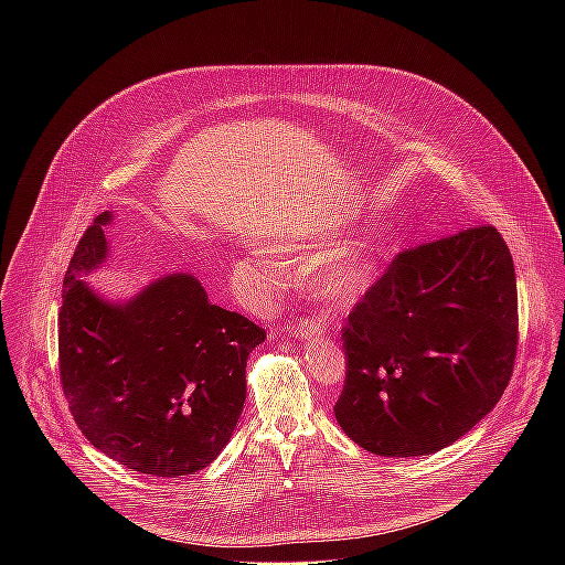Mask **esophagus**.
Masks as SVG:
<instances>
[{
	"label": "esophagus",
	"mask_w": 565,
	"mask_h": 565,
	"mask_svg": "<svg viewBox=\"0 0 565 565\" xmlns=\"http://www.w3.org/2000/svg\"><path fill=\"white\" fill-rule=\"evenodd\" d=\"M295 333H297V338H301V340L319 338V335L327 333V321H321V319H303L301 324L297 327Z\"/></svg>",
	"instance_id": "34e87169"
}]
</instances>
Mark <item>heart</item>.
Returning <instances> with one entry per match:
<instances>
[{
  "label": "heart",
  "instance_id": "b5f03b06",
  "mask_svg": "<svg viewBox=\"0 0 565 565\" xmlns=\"http://www.w3.org/2000/svg\"><path fill=\"white\" fill-rule=\"evenodd\" d=\"M317 241H310L315 246ZM308 244H292L288 253L295 259H303ZM380 277V262L375 248L369 241H355V244L338 246L335 250L327 253L315 266L312 273V288L317 297L333 306H349L360 301L377 281ZM286 279V270L281 264L268 259V284L279 288Z\"/></svg>",
  "mask_w": 565,
  "mask_h": 565
}]
</instances>
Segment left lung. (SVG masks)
<instances>
[{
    "label": "left lung",
    "mask_w": 565,
    "mask_h": 565,
    "mask_svg": "<svg viewBox=\"0 0 565 565\" xmlns=\"http://www.w3.org/2000/svg\"><path fill=\"white\" fill-rule=\"evenodd\" d=\"M338 425L362 449L449 447L501 399L519 342L516 275L492 225L399 253L342 329Z\"/></svg>",
    "instance_id": "obj_1"
}]
</instances>
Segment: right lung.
Listing matches in <instances>:
<instances>
[{"label": "right lung", "instance_id": "obj_1", "mask_svg": "<svg viewBox=\"0 0 565 565\" xmlns=\"http://www.w3.org/2000/svg\"><path fill=\"white\" fill-rule=\"evenodd\" d=\"M103 212L64 275L60 377L79 431L131 471L179 478L207 467L246 402V364L266 331L207 301L201 281L172 273L127 301L83 277L107 257Z\"/></svg>", "mask_w": 565, "mask_h": 565}]
</instances>
